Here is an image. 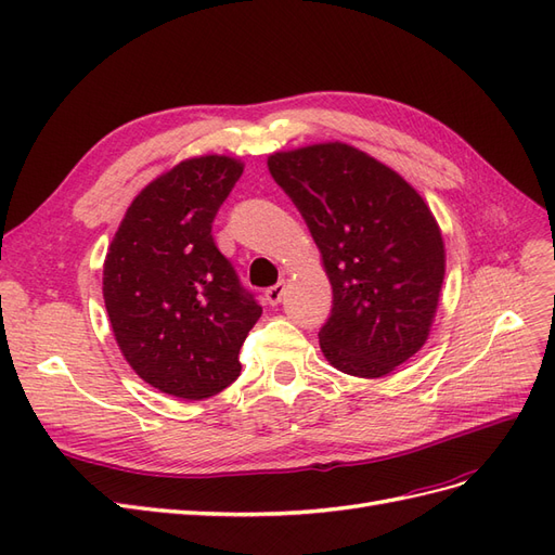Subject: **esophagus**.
Returning <instances> with one entry per match:
<instances>
[{
	"label": "esophagus",
	"instance_id": "esophagus-1",
	"mask_svg": "<svg viewBox=\"0 0 555 555\" xmlns=\"http://www.w3.org/2000/svg\"><path fill=\"white\" fill-rule=\"evenodd\" d=\"M284 292H287V287H284V282H278V284H273V287L266 289V300L271 306H278L280 300L284 298Z\"/></svg>",
	"mask_w": 555,
	"mask_h": 555
}]
</instances>
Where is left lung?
Returning <instances> with one entry per match:
<instances>
[{"label":"left lung","mask_w":555,"mask_h":555,"mask_svg":"<svg viewBox=\"0 0 555 555\" xmlns=\"http://www.w3.org/2000/svg\"><path fill=\"white\" fill-rule=\"evenodd\" d=\"M322 251L333 287L324 357L384 377L424 347L444 280V243L426 201L389 166L347 143L268 157Z\"/></svg>","instance_id":"left-lung-1"}]
</instances>
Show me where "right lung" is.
I'll return each instance as SVG.
<instances>
[{"instance_id": "1", "label": "right lung", "mask_w": 555, "mask_h": 555, "mask_svg": "<svg viewBox=\"0 0 555 555\" xmlns=\"http://www.w3.org/2000/svg\"><path fill=\"white\" fill-rule=\"evenodd\" d=\"M243 164L184 159L131 201L104 261V304L127 363L162 393L204 400L241 375L238 351L261 317L212 222Z\"/></svg>"}]
</instances>
